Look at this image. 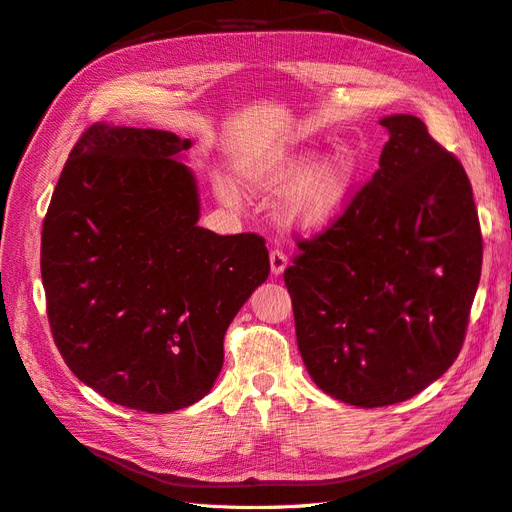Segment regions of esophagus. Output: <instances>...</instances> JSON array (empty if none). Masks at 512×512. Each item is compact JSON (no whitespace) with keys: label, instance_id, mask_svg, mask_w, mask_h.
I'll use <instances>...</instances> for the list:
<instances>
[{"label":"esophagus","instance_id":"34e87169","mask_svg":"<svg viewBox=\"0 0 512 512\" xmlns=\"http://www.w3.org/2000/svg\"><path fill=\"white\" fill-rule=\"evenodd\" d=\"M269 260H271V273L273 275H282L284 273V269H286V265H288V258H286V254L282 252V250H271V254H269Z\"/></svg>","mask_w":512,"mask_h":512}]
</instances>
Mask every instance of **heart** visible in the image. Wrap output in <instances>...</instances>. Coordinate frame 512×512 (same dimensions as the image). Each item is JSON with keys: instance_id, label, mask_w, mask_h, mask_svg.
I'll return each mask as SVG.
<instances>
[{"instance_id": "heart-1", "label": "heart", "mask_w": 512, "mask_h": 512, "mask_svg": "<svg viewBox=\"0 0 512 512\" xmlns=\"http://www.w3.org/2000/svg\"><path fill=\"white\" fill-rule=\"evenodd\" d=\"M312 151H292L286 156L260 160L243 168V181L250 190L286 194L282 218L303 230H322L339 220L350 203L359 175V160L352 151L339 147L312 168ZM218 194L226 203H235L232 185L218 181Z\"/></svg>"}]
</instances>
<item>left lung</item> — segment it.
Returning <instances> with one entry per match:
<instances>
[{
  "label": "left lung",
  "instance_id": "obj_1",
  "mask_svg": "<svg viewBox=\"0 0 512 512\" xmlns=\"http://www.w3.org/2000/svg\"><path fill=\"white\" fill-rule=\"evenodd\" d=\"M380 123V168L284 271L309 376L359 408L406 401L455 363L483 265L461 162L414 115Z\"/></svg>",
  "mask_w": 512,
  "mask_h": 512
}]
</instances>
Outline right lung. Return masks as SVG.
I'll return each instance as SVG.
<instances>
[{"instance_id":"add662e5","label":"right lung","mask_w":512,"mask_h":512,"mask_svg":"<svg viewBox=\"0 0 512 512\" xmlns=\"http://www.w3.org/2000/svg\"><path fill=\"white\" fill-rule=\"evenodd\" d=\"M190 138L94 123L61 170L40 271L55 344L72 374L149 414L203 399L224 335L269 277L265 239L215 235L200 215Z\"/></svg>"}]
</instances>
